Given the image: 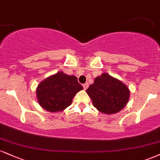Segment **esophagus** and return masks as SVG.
Here are the masks:
<instances>
[{"mask_svg": "<svg viewBox=\"0 0 160 160\" xmlns=\"http://www.w3.org/2000/svg\"><path fill=\"white\" fill-rule=\"evenodd\" d=\"M88 86H89V84H88V82H86V83H84V84H83V88H84V90H87V89H88Z\"/></svg>", "mask_w": 160, "mask_h": 160, "instance_id": "obj_1", "label": "esophagus"}]
</instances>
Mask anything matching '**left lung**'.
<instances>
[{"mask_svg": "<svg viewBox=\"0 0 160 160\" xmlns=\"http://www.w3.org/2000/svg\"><path fill=\"white\" fill-rule=\"evenodd\" d=\"M86 92L94 107L105 114L119 112L125 107L130 97L128 87L108 73L96 77Z\"/></svg>", "mask_w": 160, "mask_h": 160, "instance_id": "1", "label": "left lung"}]
</instances>
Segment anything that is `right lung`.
I'll return each mask as SVG.
<instances>
[{
  "label": "right lung",
  "instance_id": "obj_1",
  "mask_svg": "<svg viewBox=\"0 0 160 160\" xmlns=\"http://www.w3.org/2000/svg\"><path fill=\"white\" fill-rule=\"evenodd\" d=\"M82 89L83 87L78 83L76 76L58 72L38 84L37 99L47 111L60 112L70 105L75 95Z\"/></svg>",
  "mask_w": 160,
  "mask_h": 160
}]
</instances>
